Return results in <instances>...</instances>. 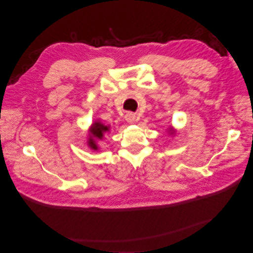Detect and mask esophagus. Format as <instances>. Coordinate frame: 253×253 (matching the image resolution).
Masks as SVG:
<instances>
[{"label": "esophagus", "instance_id": "34e87169", "mask_svg": "<svg viewBox=\"0 0 253 253\" xmlns=\"http://www.w3.org/2000/svg\"><path fill=\"white\" fill-rule=\"evenodd\" d=\"M124 119H126V121L127 123H134L136 120V115L134 113H132V112H127V113L126 114V117H124Z\"/></svg>", "mask_w": 253, "mask_h": 253}]
</instances>
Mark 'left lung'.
<instances>
[{
  "label": "left lung",
  "mask_w": 253,
  "mask_h": 253,
  "mask_svg": "<svg viewBox=\"0 0 253 253\" xmlns=\"http://www.w3.org/2000/svg\"><path fill=\"white\" fill-rule=\"evenodd\" d=\"M168 132H169V134H170V135H172V134H175V132H176V131H175V130H173V129H172V127H169V131H168Z\"/></svg>",
  "instance_id": "obj_1"
}]
</instances>
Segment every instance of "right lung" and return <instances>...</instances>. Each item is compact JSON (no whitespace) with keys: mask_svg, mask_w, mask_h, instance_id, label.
<instances>
[{"mask_svg":"<svg viewBox=\"0 0 253 253\" xmlns=\"http://www.w3.org/2000/svg\"><path fill=\"white\" fill-rule=\"evenodd\" d=\"M106 132H110V126L103 124L101 120H95L88 129V136L87 141H86L87 146L92 149V150L97 151L99 149L97 141L103 139V136H104Z\"/></svg>","mask_w":253,"mask_h":253,"instance_id":"obj_1","label":"right lung"}]
</instances>
